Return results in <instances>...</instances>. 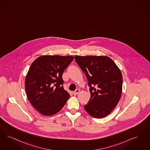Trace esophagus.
Wrapping results in <instances>:
<instances>
[{
  "label": "esophagus",
  "mask_w": 150,
  "mask_h": 150,
  "mask_svg": "<svg viewBox=\"0 0 150 150\" xmlns=\"http://www.w3.org/2000/svg\"><path fill=\"white\" fill-rule=\"evenodd\" d=\"M79 93H80V90L79 89H76V90L73 92V94H74V95L76 96V95L78 94Z\"/></svg>",
  "instance_id": "obj_1"
}]
</instances>
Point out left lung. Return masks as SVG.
<instances>
[{
    "mask_svg": "<svg viewBox=\"0 0 150 150\" xmlns=\"http://www.w3.org/2000/svg\"><path fill=\"white\" fill-rule=\"evenodd\" d=\"M75 59L85 73L90 88V100L84 109L96 118L107 116L122 95L123 78L120 69L105 56L76 55Z\"/></svg>",
    "mask_w": 150,
    "mask_h": 150,
    "instance_id": "8db88e82",
    "label": "left lung"
}]
</instances>
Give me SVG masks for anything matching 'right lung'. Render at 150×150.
<instances>
[{"mask_svg":"<svg viewBox=\"0 0 150 150\" xmlns=\"http://www.w3.org/2000/svg\"><path fill=\"white\" fill-rule=\"evenodd\" d=\"M72 56L44 55L31 64L25 80V89L32 106L41 114H56L70 98L64 90L62 74L74 59Z\"/></svg>","mask_w":150,"mask_h":150,"instance_id":"add662e5","label":"right lung"}]
</instances>
